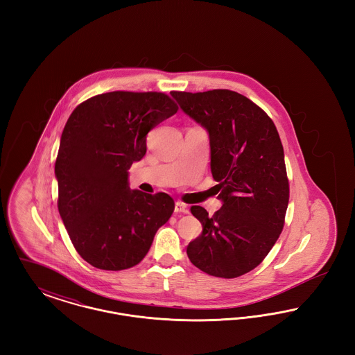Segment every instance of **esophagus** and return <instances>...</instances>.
<instances>
[{
  "instance_id": "obj_1",
  "label": "esophagus",
  "mask_w": 355,
  "mask_h": 355,
  "mask_svg": "<svg viewBox=\"0 0 355 355\" xmlns=\"http://www.w3.org/2000/svg\"><path fill=\"white\" fill-rule=\"evenodd\" d=\"M174 211L175 213H189V207H187V205H185L184 202H180V201H177L175 202V206H174Z\"/></svg>"
}]
</instances>
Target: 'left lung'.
<instances>
[{
  "label": "left lung",
  "mask_w": 355,
  "mask_h": 355,
  "mask_svg": "<svg viewBox=\"0 0 355 355\" xmlns=\"http://www.w3.org/2000/svg\"><path fill=\"white\" fill-rule=\"evenodd\" d=\"M170 94L209 133L222 201L213 217L202 206L190 207L203 229L186 253L209 275L236 278L263 261L285 225L288 180L281 138L270 117L233 90Z\"/></svg>",
  "instance_id": "obj_1"
}]
</instances>
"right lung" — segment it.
<instances>
[{
  "instance_id": "1",
  "label": "right lung",
  "mask_w": 355,
  "mask_h": 355,
  "mask_svg": "<svg viewBox=\"0 0 355 355\" xmlns=\"http://www.w3.org/2000/svg\"><path fill=\"white\" fill-rule=\"evenodd\" d=\"M177 110L165 93L110 92L70 114L54 166L57 205L73 246L92 266L133 268L171 217L169 194L130 190L128 170L145 155L148 133Z\"/></svg>"
}]
</instances>
